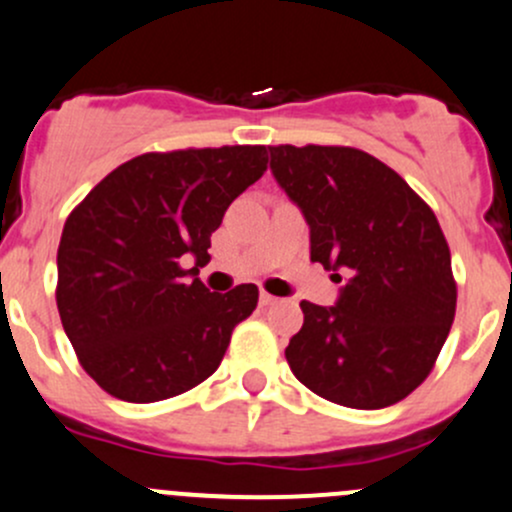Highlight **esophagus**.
Returning <instances> with one entry per match:
<instances>
[{
    "label": "esophagus",
    "mask_w": 512,
    "mask_h": 512,
    "mask_svg": "<svg viewBox=\"0 0 512 512\" xmlns=\"http://www.w3.org/2000/svg\"><path fill=\"white\" fill-rule=\"evenodd\" d=\"M275 302H277V297H272L270 292H262L260 294V304H262V307H270V304H275Z\"/></svg>",
    "instance_id": "34e87169"
}]
</instances>
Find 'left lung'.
Segmentation results:
<instances>
[{
  "mask_svg": "<svg viewBox=\"0 0 512 512\" xmlns=\"http://www.w3.org/2000/svg\"><path fill=\"white\" fill-rule=\"evenodd\" d=\"M270 156L309 223L312 262L349 272L337 307L299 304L304 324L285 349L289 369L349 409L406 399L436 366L456 317L451 250L436 215L396 170L359 148L285 143Z\"/></svg>",
  "mask_w": 512,
  "mask_h": 512,
  "instance_id": "8db88e82",
  "label": "left lung"
}]
</instances>
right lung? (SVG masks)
<instances>
[{
    "mask_svg": "<svg viewBox=\"0 0 512 512\" xmlns=\"http://www.w3.org/2000/svg\"><path fill=\"white\" fill-rule=\"evenodd\" d=\"M267 170V146L143 153L69 213L56 252V307L86 374L131 404L173 399L223 361L255 285L210 292L198 272L232 200ZM199 260L185 271L179 260Z\"/></svg>",
    "mask_w": 512,
    "mask_h": 512,
    "instance_id": "1",
    "label": "right lung"
}]
</instances>
